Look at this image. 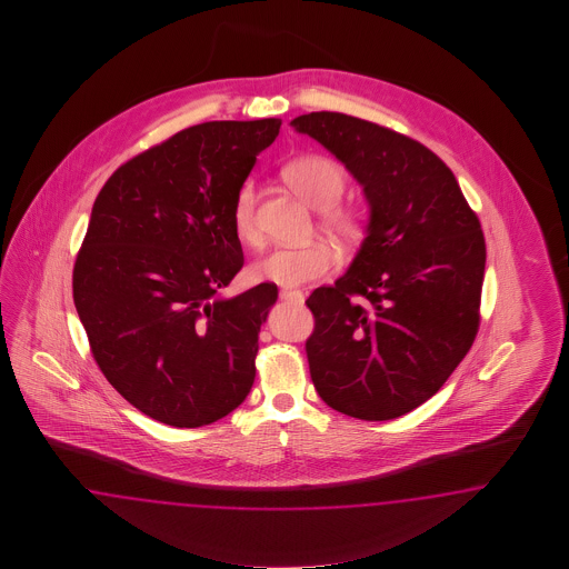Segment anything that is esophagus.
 Segmentation results:
<instances>
[{
	"label": "esophagus",
	"instance_id": "obj_1",
	"mask_svg": "<svg viewBox=\"0 0 569 569\" xmlns=\"http://www.w3.org/2000/svg\"><path fill=\"white\" fill-rule=\"evenodd\" d=\"M279 298L292 300V302H305V293L300 292V290H288V288L279 290Z\"/></svg>",
	"mask_w": 569,
	"mask_h": 569
}]
</instances>
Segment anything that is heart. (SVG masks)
<instances>
[{
  "label": "heart",
  "mask_w": 569,
  "mask_h": 569,
  "mask_svg": "<svg viewBox=\"0 0 569 569\" xmlns=\"http://www.w3.org/2000/svg\"><path fill=\"white\" fill-rule=\"evenodd\" d=\"M283 179L302 200L319 210V227L333 240L352 243L365 231V214L359 207L340 202L348 186V171L336 158L305 154L283 167ZM233 231L243 243H257V190L252 181H243L231 204ZM336 262L326 241H310L298 248H276L252 264V276L277 286H305L328 276Z\"/></svg>",
  "instance_id": "heart-1"
}]
</instances>
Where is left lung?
<instances>
[{
    "mask_svg": "<svg viewBox=\"0 0 569 569\" xmlns=\"http://www.w3.org/2000/svg\"><path fill=\"white\" fill-rule=\"evenodd\" d=\"M293 127L357 177L369 236L333 286L307 300L310 379L340 413L386 421L433 397L480 329L486 241L447 164L423 143L342 112Z\"/></svg>",
    "mask_w": 569,
    "mask_h": 569,
    "instance_id": "1",
    "label": "left lung"
}]
</instances>
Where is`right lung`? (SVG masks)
<instances>
[{"label":"right lung","instance_id":"1","mask_svg":"<svg viewBox=\"0 0 569 569\" xmlns=\"http://www.w3.org/2000/svg\"><path fill=\"white\" fill-rule=\"evenodd\" d=\"M281 119L196 124L103 183L72 269L91 355L112 388L172 428L214 423L257 378L276 283L223 298L243 264L233 196Z\"/></svg>","mask_w":569,"mask_h":569}]
</instances>
